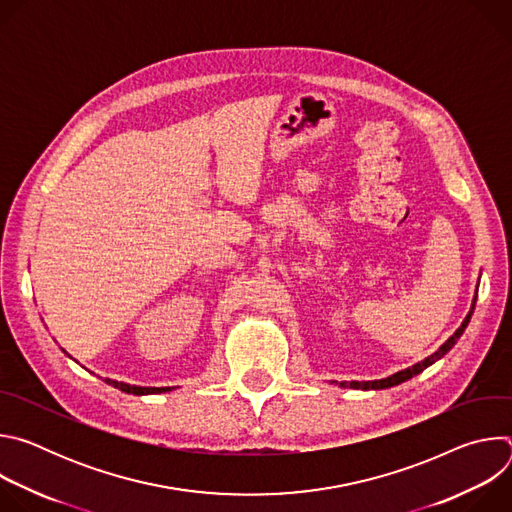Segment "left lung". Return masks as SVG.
Instances as JSON below:
<instances>
[{"mask_svg": "<svg viewBox=\"0 0 512 512\" xmlns=\"http://www.w3.org/2000/svg\"><path fill=\"white\" fill-rule=\"evenodd\" d=\"M474 306H476V298H474V302H472V310H470V314L466 316V320L462 322V326L454 332V336H450L442 346H440V350L437 352H433L431 356H427L425 360H421V362H417V364H413V367H409V369H405V371H401V373H397V375H393V377H389V379H381V381H369V383H358V381H350V383H340V387H350V389H387V387H393V385H399V383H403V381H407V379H411V377H415V375H419L423 369H427L429 364H433L437 358H442L456 342H458V338L462 336V332L466 330V326H468V322H470V318H472V312H474Z\"/></svg>", "mask_w": 512, "mask_h": 512, "instance_id": "obj_1", "label": "left lung"}]
</instances>
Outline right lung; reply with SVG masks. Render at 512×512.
Segmentation results:
<instances>
[{"label": "right lung", "mask_w": 512, "mask_h": 512, "mask_svg": "<svg viewBox=\"0 0 512 512\" xmlns=\"http://www.w3.org/2000/svg\"><path fill=\"white\" fill-rule=\"evenodd\" d=\"M105 383L123 391V393H131V395H152V393L170 391V387H135V385H125V383H117V381H111V379H105Z\"/></svg>", "instance_id": "obj_1"}]
</instances>
